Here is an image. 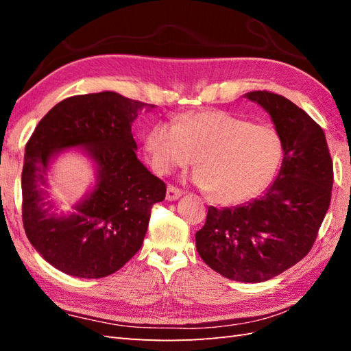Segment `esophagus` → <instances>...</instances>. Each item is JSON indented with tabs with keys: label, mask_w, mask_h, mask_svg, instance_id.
<instances>
[{
	"label": "esophagus",
	"mask_w": 351,
	"mask_h": 351,
	"mask_svg": "<svg viewBox=\"0 0 351 351\" xmlns=\"http://www.w3.org/2000/svg\"><path fill=\"white\" fill-rule=\"evenodd\" d=\"M181 196H182V190L181 189H178V187H175V185H171V184L167 185V195H166L167 200H176V199H180Z\"/></svg>",
	"instance_id": "34e87169"
}]
</instances>
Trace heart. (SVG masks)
Segmentation results:
<instances>
[{"label": "heart", "mask_w": 351, "mask_h": 351, "mask_svg": "<svg viewBox=\"0 0 351 351\" xmlns=\"http://www.w3.org/2000/svg\"><path fill=\"white\" fill-rule=\"evenodd\" d=\"M145 147L158 173L185 167L196 158L193 180L226 205L259 195L271 182L283 155L280 136L271 126L221 110L156 122L146 134Z\"/></svg>", "instance_id": "heart-1"}]
</instances>
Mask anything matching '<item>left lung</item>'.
Instances as JSON below:
<instances>
[{
    "mask_svg": "<svg viewBox=\"0 0 351 351\" xmlns=\"http://www.w3.org/2000/svg\"><path fill=\"white\" fill-rule=\"evenodd\" d=\"M280 136L278 178L259 199L235 208H208L196 247L204 263L230 280L264 282L308 255L329 210L333 162L314 119L282 95L256 90Z\"/></svg>",
    "mask_w": 351,
    "mask_h": 351,
    "instance_id": "left-lung-1",
    "label": "left lung"
}]
</instances>
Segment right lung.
<instances>
[{
	"label": "right lung",
	"mask_w": 351,
	"mask_h": 351,
	"mask_svg": "<svg viewBox=\"0 0 351 351\" xmlns=\"http://www.w3.org/2000/svg\"><path fill=\"white\" fill-rule=\"evenodd\" d=\"M155 106L114 92L77 95L52 107L25 145L22 223L29 243L57 270L86 279L116 273L143 244L154 204L166 184L136 155L131 125ZM86 147L99 166L95 190L71 216L46 200L49 161L58 150Z\"/></svg>",
	"instance_id": "add662e5"
}]
</instances>
